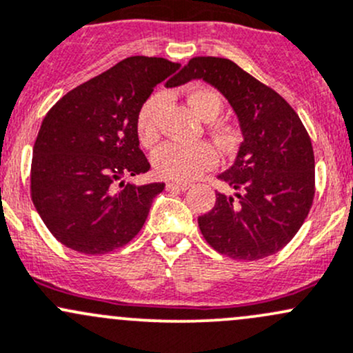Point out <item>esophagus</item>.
<instances>
[{
  "mask_svg": "<svg viewBox=\"0 0 353 353\" xmlns=\"http://www.w3.org/2000/svg\"><path fill=\"white\" fill-rule=\"evenodd\" d=\"M165 188L167 189H177V191H188L189 184H186V183H167Z\"/></svg>",
  "mask_w": 353,
  "mask_h": 353,
  "instance_id": "esophagus-1",
  "label": "esophagus"
}]
</instances>
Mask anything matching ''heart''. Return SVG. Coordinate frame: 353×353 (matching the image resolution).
<instances>
[{
  "mask_svg": "<svg viewBox=\"0 0 353 353\" xmlns=\"http://www.w3.org/2000/svg\"><path fill=\"white\" fill-rule=\"evenodd\" d=\"M164 103V96L155 94L148 98L135 120V132L143 147H154L159 140V110ZM188 105L201 120L208 121V132L223 150H232L239 142V133L225 120H214L223 108L220 92L210 88H194L188 92ZM218 162L214 148L208 143L181 145L165 143L152 154V167L159 177L170 181H192L211 170Z\"/></svg>",
  "mask_w": 353,
  "mask_h": 353,
  "instance_id": "b5f03b06",
  "label": "heart"
}]
</instances>
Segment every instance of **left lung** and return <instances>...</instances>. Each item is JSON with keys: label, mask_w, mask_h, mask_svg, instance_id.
<instances>
[{"label": "left lung", "mask_w": 353, "mask_h": 353, "mask_svg": "<svg viewBox=\"0 0 353 353\" xmlns=\"http://www.w3.org/2000/svg\"><path fill=\"white\" fill-rule=\"evenodd\" d=\"M203 79L228 99L242 128L235 164L220 179L236 198L218 192L213 210L198 218L203 236L218 254L259 261L292 240L314 198L311 139L281 94L228 59L194 57L174 86Z\"/></svg>", "instance_id": "1"}]
</instances>
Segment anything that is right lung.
I'll return each mask as SVG.
<instances>
[{"instance_id":"add662e5","label":"right lung","mask_w":353,"mask_h":353,"mask_svg":"<svg viewBox=\"0 0 353 353\" xmlns=\"http://www.w3.org/2000/svg\"><path fill=\"white\" fill-rule=\"evenodd\" d=\"M179 68L162 57L133 55L74 88L46 114L33 145L30 192L62 245L108 254L142 230L165 184L116 183L150 169L139 147L137 113Z\"/></svg>"}]
</instances>
